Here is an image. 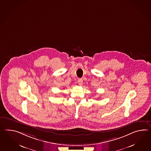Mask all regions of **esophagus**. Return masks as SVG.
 <instances>
[{
	"mask_svg": "<svg viewBox=\"0 0 151 151\" xmlns=\"http://www.w3.org/2000/svg\"><path fill=\"white\" fill-rule=\"evenodd\" d=\"M78 83L80 86H82L83 84V80L82 78H79L78 80Z\"/></svg>",
	"mask_w": 151,
	"mask_h": 151,
	"instance_id": "1",
	"label": "esophagus"
}]
</instances>
